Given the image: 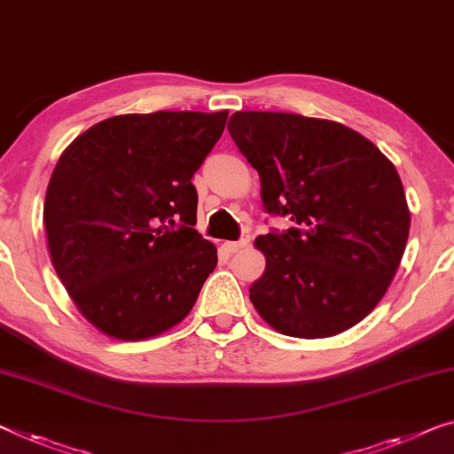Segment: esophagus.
<instances>
[{"mask_svg":"<svg viewBox=\"0 0 454 454\" xmlns=\"http://www.w3.org/2000/svg\"><path fill=\"white\" fill-rule=\"evenodd\" d=\"M248 240H234V242H224V248L228 250V253H239V250L247 248Z\"/></svg>","mask_w":454,"mask_h":454,"instance_id":"1","label":"esophagus"}]
</instances>
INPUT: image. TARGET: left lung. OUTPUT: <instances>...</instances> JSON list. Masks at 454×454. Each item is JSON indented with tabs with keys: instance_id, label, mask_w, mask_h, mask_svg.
<instances>
[{
	"instance_id": "8db88e82",
	"label": "left lung",
	"mask_w": 454,
	"mask_h": 454,
	"mask_svg": "<svg viewBox=\"0 0 454 454\" xmlns=\"http://www.w3.org/2000/svg\"><path fill=\"white\" fill-rule=\"evenodd\" d=\"M228 132L261 177L269 214L297 228L254 240L267 267L250 301L270 328L328 338L371 314L394 281L410 234L403 185L353 128L287 112H236Z\"/></svg>"
}]
</instances>
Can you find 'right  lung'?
<instances>
[{
	"label": "right lung",
	"mask_w": 454,
	"mask_h": 454,
	"mask_svg": "<svg viewBox=\"0 0 454 454\" xmlns=\"http://www.w3.org/2000/svg\"><path fill=\"white\" fill-rule=\"evenodd\" d=\"M228 112L107 118L71 142L44 198L49 254L79 314L118 340L159 336L192 312L218 265L193 230V173Z\"/></svg>",
	"instance_id": "obj_1"
}]
</instances>
